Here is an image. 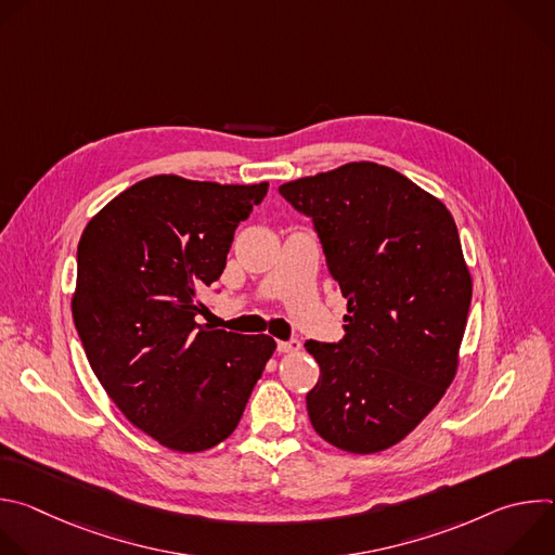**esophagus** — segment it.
Instances as JSON below:
<instances>
[{"label":"esophagus","mask_w":555,"mask_h":555,"mask_svg":"<svg viewBox=\"0 0 555 555\" xmlns=\"http://www.w3.org/2000/svg\"><path fill=\"white\" fill-rule=\"evenodd\" d=\"M300 340H296V338H292V340H279L276 343V349L281 351V353H298L300 351Z\"/></svg>","instance_id":"obj_1"}]
</instances>
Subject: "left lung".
<instances>
[{
	"instance_id": "8db88e82",
	"label": "left lung",
	"mask_w": 555,
	"mask_h": 555,
	"mask_svg": "<svg viewBox=\"0 0 555 555\" xmlns=\"http://www.w3.org/2000/svg\"><path fill=\"white\" fill-rule=\"evenodd\" d=\"M279 193L311 217L347 298L345 338L305 343L321 366L309 422L340 450H386L417 428L456 373L472 300L456 223L437 197L375 163Z\"/></svg>"
}]
</instances>
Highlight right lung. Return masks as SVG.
Segmentation results:
<instances>
[{"label": "right lung", "instance_id": "add662e5", "mask_svg": "<svg viewBox=\"0 0 555 555\" xmlns=\"http://www.w3.org/2000/svg\"><path fill=\"white\" fill-rule=\"evenodd\" d=\"M268 182L146 178L86 225L72 315L90 366L142 433L202 452L240 424L276 343L199 325L197 298L221 276L236 225Z\"/></svg>", "mask_w": 555, "mask_h": 555}]
</instances>
